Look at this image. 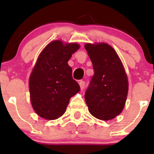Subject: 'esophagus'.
Listing matches in <instances>:
<instances>
[{"mask_svg":"<svg viewBox=\"0 0 154 154\" xmlns=\"http://www.w3.org/2000/svg\"><path fill=\"white\" fill-rule=\"evenodd\" d=\"M79 84H80V88L83 90V88H84V87H85V82L83 81V80H80V81L79 82Z\"/></svg>","mask_w":154,"mask_h":154,"instance_id":"34e87169","label":"esophagus"}]
</instances>
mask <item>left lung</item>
I'll return each mask as SVG.
<instances>
[{"label": "left lung", "instance_id": "left-lung-1", "mask_svg": "<svg viewBox=\"0 0 154 154\" xmlns=\"http://www.w3.org/2000/svg\"><path fill=\"white\" fill-rule=\"evenodd\" d=\"M94 75L85 94L88 111L100 120L119 116L125 107L128 80L125 68L112 47L106 43L85 45Z\"/></svg>", "mask_w": 154, "mask_h": 154}]
</instances>
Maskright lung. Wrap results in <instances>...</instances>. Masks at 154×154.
I'll use <instances>...</instances> for the list:
<instances>
[{"instance_id":"add662e5","label":"right lung","mask_w":154,"mask_h":154,"mask_svg":"<svg viewBox=\"0 0 154 154\" xmlns=\"http://www.w3.org/2000/svg\"><path fill=\"white\" fill-rule=\"evenodd\" d=\"M80 48L77 43L51 42L38 56L29 76L31 104L37 115L54 120L66 111L71 97L80 87L73 79L68 62Z\"/></svg>"}]
</instances>
